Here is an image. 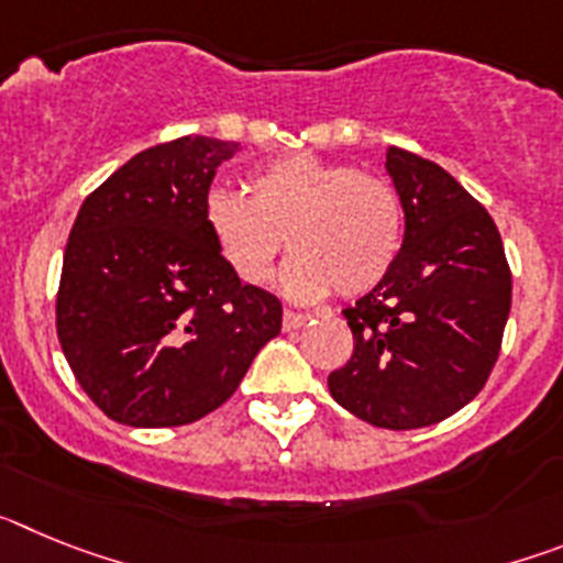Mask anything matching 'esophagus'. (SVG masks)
Returning a JSON list of instances; mask_svg holds the SVG:
<instances>
[{
  "instance_id": "obj_1",
  "label": "esophagus",
  "mask_w": 563,
  "mask_h": 563,
  "mask_svg": "<svg viewBox=\"0 0 563 563\" xmlns=\"http://www.w3.org/2000/svg\"><path fill=\"white\" fill-rule=\"evenodd\" d=\"M307 321H310V316H307V312H296V310H285V318H282V324H285L287 332L298 330V327H305Z\"/></svg>"
}]
</instances>
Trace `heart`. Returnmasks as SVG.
<instances>
[{
	"instance_id": "heart-1",
	"label": "heart",
	"mask_w": 563,
	"mask_h": 563,
	"mask_svg": "<svg viewBox=\"0 0 563 563\" xmlns=\"http://www.w3.org/2000/svg\"><path fill=\"white\" fill-rule=\"evenodd\" d=\"M213 247L245 285H265L285 247L296 298H355L375 290L402 247V206L375 174L316 154H290L251 177V197L213 188L202 202Z\"/></svg>"
}]
</instances>
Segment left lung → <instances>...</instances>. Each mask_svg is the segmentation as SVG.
<instances>
[{
    "label": "left lung",
    "mask_w": 563,
    "mask_h": 563,
    "mask_svg": "<svg viewBox=\"0 0 563 563\" xmlns=\"http://www.w3.org/2000/svg\"><path fill=\"white\" fill-rule=\"evenodd\" d=\"M406 213L397 262L343 310L355 350L330 375L338 406L377 429L434 426L490 377L510 316V267L490 213L420 154L391 146Z\"/></svg>",
    "instance_id": "8db88e82"
}]
</instances>
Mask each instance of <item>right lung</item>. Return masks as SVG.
I'll return each mask as SVG.
<instances>
[{
  "label": "right lung",
  "mask_w": 563,
  "mask_h": 563,
  "mask_svg": "<svg viewBox=\"0 0 563 563\" xmlns=\"http://www.w3.org/2000/svg\"><path fill=\"white\" fill-rule=\"evenodd\" d=\"M239 143L188 134L134 154L84 200L64 251L56 330L114 422L172 429L220 409L282 332V301L242 285L202 222Z\"/></svg>",
  "instance_id": "add662e5"
}]
</instances>
